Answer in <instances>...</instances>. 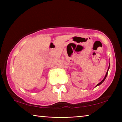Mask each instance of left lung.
<instances>
[{"label": "left lung", "mask_w": 122, "mask_h": 122, "mask_svg": "<svg viewBox=\"0 0 122 122\" xmlns=\"http://www.w3.org/2000/svg\"><path fill=\"white\" fill-rule=\"evenodd\" d=\"M109 67H110V63H109V67H108V71H107V73H106V76H105V77H104V78H103V80H102V81L101 82H100V83H99L98 84H97L96 85V86H100V84H102L103 82H104V81L105 80H106V77H107V75H108V71H109Z\"/></svg>", "instance_id": "8db88e82"}]
</instances>
